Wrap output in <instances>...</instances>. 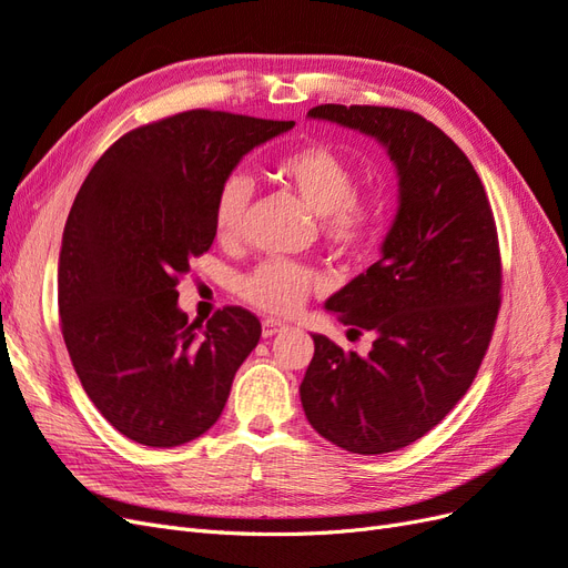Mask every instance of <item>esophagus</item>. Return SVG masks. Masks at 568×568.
<instances>
[{
  "label": "esophagus",
  "mask_w": 568,
  "mask_h": 568,
  "mask_svg": "<svg viewBox=\"0 0 568 568\" xmlns=\"http://www.w3.org/2000/svg\"><path fill=\"white\" fill-rule=\"evenodd\" d=\"M284 329H286V324L280 322V320H272V317H265V320H263V336H265V338H270V336H274V334H280V332H284Z\"/></svg>",
  "instance_id": "obj_1"
}]
</instances>
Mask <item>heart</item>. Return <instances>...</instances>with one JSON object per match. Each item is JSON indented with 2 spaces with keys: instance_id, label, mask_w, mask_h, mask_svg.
Segmentation results:
<instances>
[{
  "instance_id": "heart-1",
  "label": "heart",
  "mask_w": 568,
  "mask_h": 568,
  "mask_svg": "<svg viewBox=\"0 0 568 568\" xmlns=\"http://www.w3.org/2000/svg\"><path fill=\"white\" fill-rule=\"evenodd\" d=\"M277 175L320 217V232L336 251L363 255L382 236L384 201L374 194H355L353 168L332 146L311 142L286 151L277 161ZM251 196V180L242 173L220 184L213 209V230L220 242H232L242 232ZM322 282V274L307 265L265 261L239 277L236 291L257 311L291 315Z\"/></svg>"
}]
</instances>
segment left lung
Here are the masks:
<instances>
[{
    "instance_id": "left-lung-1",
    "label": "left lung",
    "mask_w": 568,
    "mask_h": 568,
    "mask_svg": "<svg viewBox=\"0 0 568 568\" xmlns=\"http://www.w3.org/2000/svg\"><path fill=\"white\" fill-rule=\"evenodd\" d=\"M307 115L382 142L400 196L379 261L326 301L376 336L372 351L359 357L313 334L301 403L338 448L393 453L440 424L484 363L503 288L493 209L471 161L419 113L322 104Z\"/></svg>"
}]
</instances>
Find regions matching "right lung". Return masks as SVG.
Returning a JSON list of instances; mask_svg holds the SVG:
<instances>
[{
  "instance_id": "1",
  "label": "right lung",
  "mask_w": 568,
  "mask_h": 568,
  "mask_svg": "<svg viewBox=\"0 0 568 568\" xmlns=\"http://www.w3.org/2000/svg\"><path fill=\"white\" fill-rule=\"evenodd\" d=\"M291 128L175 113L120 136L82 182L59 255L61 334L84 393L130 440L175 448L209 432L261 341V320L239 305L189 322L178 284L213 244L220 184Z\"/></svg>"
}]
</instances>
